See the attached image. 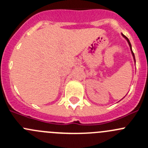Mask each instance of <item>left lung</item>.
Masks as SVG:
<instances>
[{
	"label": "left lung",
	"mask_w": 148,
	"mask_h": 148,
	"mask_svg": "<svg viewBox=\"0 0 148 148\" xmlns=\"http://www.w3.org/2000/svg\"><path fill=\"white\" fill-rule=\"evenodd\" d=\"M122 36L124 37V38H125V39L127 40V43H128V44H129V46H130V51H131V53H132V56H133V59H134V62H135V54H134V53H133V51H132V46H131V44H130V41H129V39H128L127 38V37H126L125 36V35H124V34H122Z\"/></svg>",
	"instance_id": "8db88e82"
}]
</instances>
